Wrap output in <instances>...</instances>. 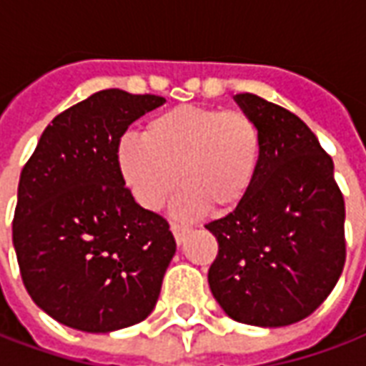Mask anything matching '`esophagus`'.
I'll return each instance as SVG.
<instances>
[{
  "label": "esophagus",
  "mask_w": 366,
  "mask_h": 366,
  "mask_svg": "<svg viewBox=\"0 0 366 366\" xmlns=\"http://www.w3.org/2000/svg\"><path fill=\"white\" fill-rule=\"evenodd\" d=\"M169 229H172V233H174L175 240H177V244H181V242L185 240L187 233L191 231V227H189V225H181V223H172V225H169Z\"/></svg>",
  "instance_id": "34e87169"
}]
</instances>
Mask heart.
I'll list each match as a JSON object with an SVG mask.
<instances>
[{
  "label": "heart",
  "mask_w": 366,
  "mask_h": 366,
  "mask_svg": "<svg viewBox=\"0 0 366 366\" xmlns=\"http://www.w3.org/2000/svg\"><path fill=\"white\" fill-rule=\"evenodd\" d=\"M262 160V133L242 110L181 104L147 122L143 141L122 139L118 166L133 198L158 209L185 183L174 200L183 217L212 208L227 212L242 202ZM180 175H177V172Z\"/></svg>",
  "instance_id": "1"
}]
</instances>
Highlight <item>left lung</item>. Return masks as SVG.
I'll return each mask as SVG.
<instances>
[{"instance_id":"8db88e82","label":"left lung","mask_w":366,"mask_h":366,"mask_svg":"<svg viewBox=\"0 0 366 366\" xmlns=\"http://www.w3.org/2000/svg\"><path fill=\"white\" fill-rule=\"evenodd\" d=\"M234 101L262 133V160L242 202L206 229L219 244L209 290L231 319L286 327L310 317L345 263V206L332 158L298 116L254 93Z\"/></svg>"}]
</instances>
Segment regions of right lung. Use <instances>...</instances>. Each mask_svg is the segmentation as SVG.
Instances as JSON below:
<instances>
[{
	"label": "right lung",
	"mask_w": 366,
	"mask_h": 366,
	"mask_svg": "<svg viewBox=\"0 0 366 366\" xmlns=\"http://www.w3.org/2000/svg\"><path fill=\"white\" fill-rule=\"evenodd\" d=\"M166 99L103 89L53 118L22 168L13 244L38 307L84 332L151 315L175 254L168 222L141 208L118 166L129 124Z\"/></svg>",
	"instance_id": "add662e5"
}]
</instances>
